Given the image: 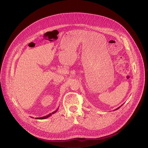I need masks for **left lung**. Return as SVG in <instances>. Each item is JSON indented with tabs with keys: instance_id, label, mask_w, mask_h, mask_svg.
Listing matches in <instances>:
<instances>
[{
	"instance_id": "left-lung-1",
	"label": "left lung",
	"mask_w": 148,
	"mask_h": 148,
	"mask_svg": "<svg viewBox=\"0 0 148 148\" xmlns=\"http://www.w3.org/2000/svg\"><path fill=\"white\" fill-rule=\"evenodd\" d=\"M121 106H120V107H118V108H117V109H116V110H118V109H119V108H120V107H121Z\"/></svg>"
}]
</instances>
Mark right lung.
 I'll return each mask as SVG.
<instances>
[{"instance_id":"1","label":"right lung","mask_w":148,"mask_h":148,"mask_svg":"<svg viewBox=\"0 0 148 148\" xmlns=\"http://www.w3.org/2000/svg\"><path fill=\"white\" fill-rule=\"evenodd\" d=\"M58 109H59V108L57 109L56 111H54V112H53L52 113H50V114H48V115H47V116H44V117H39V118H36V119H47V118H48L49 117H50V116H51L52 115V114H54V113H55L56 112H57V111L58 110Z\"/></svg>"}]
</instances>
